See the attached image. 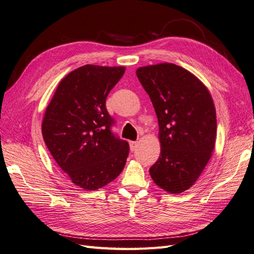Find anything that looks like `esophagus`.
I'll return each instance as SVG.
<instances>
[{"label": "esophagus", "mask_w": 254, "mask_h": 254, "mask_svg": "<svg viewBox=\"0 0 254 254\" xmlns=\"http://www.w3.org/2000/svg\"><path fill=\"white\" fill-rule=\"evenodd\" d=\"M129 146H130V150L131 151H134L136 148H137V146H139V142H136V141H131L129 143Z\"/></svg>", "instance_id": "1"}]
</instances>
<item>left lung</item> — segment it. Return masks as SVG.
I'll return each instance as SVG.
<instances>
[{
    "mask_svg": "<svg viewBox=\"0 0 254 254\" xmlns=\"http://www.w3.org/2000/svg\"><path fill=\"white\" fill-rule=\"evenodd\" d=\"M135 73L159 122L161 152L150 177L167 193H183L200 177L215 148L212 95L197 76L174 64L145 65Z\"/></svg>",
    "mask_w": 254,
    "mask_h": 254,
    "instance_id": "8db88e82",
    "label": "left lung"
}]
</instances>
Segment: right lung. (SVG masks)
I'll use <instances>...</instances> for the list:
<instances>
[{
  "mask_svg": "<svg viewBox=\"0 0 254 254\" xmlns=\"http://www.w3.org/2000/svg\"><path fill=\"white\" fill-rule=\"evenodd\" d=\"M125 66L82 65L58 83L42 121L45 144L71 181L86 190L106 187L122 173L129 144L110 131L106 98Z\"/></svg>",
  "mask_w": 254,
  "mask_h": 254,
  "instance_id": "right-lung-1",
  "label": "right lung"
}]
</instances>
